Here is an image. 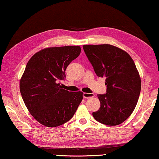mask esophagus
Masks as SVG:
<instances>
[{"instance_id": "34e87169", "label": "esophagus", "mask_w": 159, "mask_h": 159, "mask_svg": "<svg viewBox=\"0 0 159 159\" xmlns=\"http://www.w3.org/2000/svg\"><path fill=\"white\" fill-rule=\"evenodd\" d=\"M84 98H92V97L94 96V93H84Z\"/></svg>"}]
</instances>
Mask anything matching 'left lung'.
<instances>
[{"instance_id":"left-lung-1","label":"left lung","mask_w":159,"mask_h":159,"mask_svg":"<svg viewBox=\"0 0 159 159\" xmlns=\"http://www.w3.org/2000/svg\"><path fill=\"white\" fill-rule=\"evenodd\" d=\"M83 49L99 77H105L107 93L98 94L96 121L108 126L123 123L133 113L141 90V78L130 56L109 44H87Z\"/></svg>"}]
</instances>
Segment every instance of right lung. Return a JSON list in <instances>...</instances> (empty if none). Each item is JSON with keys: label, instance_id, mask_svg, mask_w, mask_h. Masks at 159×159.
<instances>
[{"label": "right lung", "instance_id": "obj_1", "mask_svg": "<svg viewBox=\"0 0 159 159\" xmlns=\"http://www.w3.org/2000/svg\"><path fill=\"white\" fill-rule=\"evenodd\" d=\"M80 52V46L47 47L28 61L19 89L30 115L44 126L66 123L82 101V91L69 92L60 85L66 77V68Z\"/></svg>", "mask_w": 159, "mask_h": 159}]
</instances>
